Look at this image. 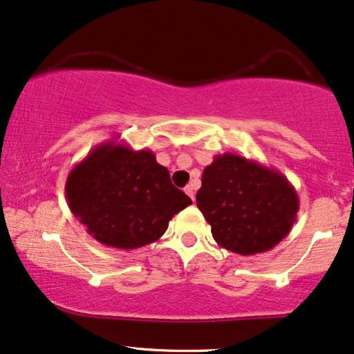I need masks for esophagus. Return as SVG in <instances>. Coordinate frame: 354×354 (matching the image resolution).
Segmentation results:
<instances>
[{
    "label": "esophagus",
    "mask_w": 354,
    "mask_h": 354,
    "mask_svg": "<svg viewBox=\"0 0 354 354\" xmlns=\"http://www.w3.org/2000/svg\"><path fill=\"white\" fill-rule=\"evenodd\" d=\"M185 194L189 195V197L192 198V202L195 203V185L194 184H190V185L185 187Z\"/></svg>",
    "instance_id": "34e87169"
}]
</instances>
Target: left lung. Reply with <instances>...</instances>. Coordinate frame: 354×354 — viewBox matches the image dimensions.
Here are the masks:
<instances>
[{
  "label": "left lung",
  "mask_w": 354,
  "mask_h": 354,
  "mask_svg": "<svg viewBox=\"0 0 354 354\" xmlns=\"http://www.w3.org/2000/svg\"><path fill=\"white\" fill-rule=\"evenodd\" d=\"M197 207L218 246L251 256L272 250L289 234L299 195L279 170L225 152L205 167Z\"/></svg>",
  "instance_id": "obj_1"
}]
</instances>
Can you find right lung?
Wrapping results in <instances>:
<instances>
[{
  "label": "right lung",
  "instance_id": "right-lung-1",
  "mask_svg": "<svg viewBox=\"0 0 354 354\" xmlns=\"http://www.w3.org/2000/svg\"><path fill=\"white\" fill-rule=\"evenodd\" d=\"M65 197L88 234L126 251L157 241L172 216L192 205L154 152L116 141L93 147L71 170Z\"/></svg>",
  "mask_w": 354,
  "mask_h": 354
}]
</instances>
